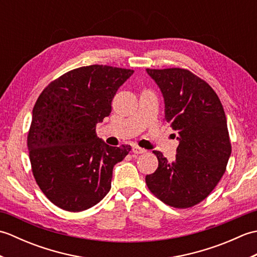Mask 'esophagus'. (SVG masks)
Here are the masks:
<instances>
[{
  "label": "esophagus",
  "mask_w": 257,
  "mask_h": 257,
  "mask_svg": "<svg viewBox=\"0 0 257 257\" xmlns=\"http://www.w3.org/2000/svg\"><path fill=\"white\" fill-rule=\"evenodd\" d=\"M133 152L136 155H140V154H146L147 150L144 149V148H140V147H138V146H134L133 147Z\"/></svg>",
  "instance_id": "obj_1"
}]
</instances>
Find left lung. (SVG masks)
<instances>
[{
	"label": "left lung",
	"mask_w": 257,
	"mask_h": 257,
	"mask_svg": "<svg viewBox=\"0 0 257 257\" xmlns=\"http://www.w3.org/2000/svg\"><path fill=\"white\" fill-rule=\"evenodd\" d=\"M165 98V120L178 134L176 159L154 151L159 165L146 176L163 203L187 209L203 201L225 172L232 147L224 109L212 87L183 68L150 69Z\"/></svg>",
	"instance_id": "1"
}]
</instances>
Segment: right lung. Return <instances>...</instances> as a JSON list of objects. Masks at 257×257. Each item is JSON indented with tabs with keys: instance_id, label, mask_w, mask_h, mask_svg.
Listing matches in <instances>:
<instances>
[{
	"instance_id": "1",
	"label": "right lung",
	"mask_w": 257,
	"mask_h": 257,
	"mask_svg": "<svg viewBox=\"0 0 257 257\" xmlns=\"http://www.w3.org/2000/svg\"><path fill=\"white\" fill-rule=\"evenodd\" d=\"M133 69L90 65L53 80L33 108L27 147L33 176L52 203L80 212L111 188L112 169L132 147H110L96 125L111 112V101Z\"/></svg>"
}]
</instances>
